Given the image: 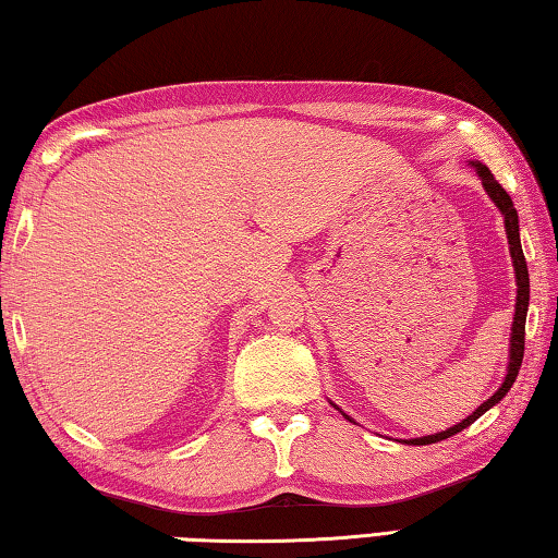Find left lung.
Instances as JSON below:
<instances>
[{
    "label": "left lung",
    "instance_id": "1",
    "mask_svg": "<svg viewBox=\"0 0 558 558\" xmlns=\"http://www.w3.org/2000/svg\"><path fill=\"white\" fill-rule=\"evenodd\" d=\"M475 167L477 177L483 179V186L489 199L495 202V206L505 216V229H507V241H509V253H512V263H514V272H517V302H514V323H512V337H509V364H507V376L499 389L489 396V399L477 405L475 411H472L468 418H462L458 426H452L442 433H436V436H423V438H411L405 442H411V446H430V442H438V440H446L450 436H456L462 428H468L475 423L480 415L485 411L493 409L495 403H499L507 396V391L512 389V384L519 374V366H522V356H524V325H526V310H529V270H526V260H524V251H522V243H519V219H517V209L512 199H509V194L502 189V184L497 182L493 177V172L485 165L480 162H472ZM347 421L349 418L347 413H342Z\"/></svg>",
    "mask_w": 558,
    "mask_h": 558
}]
</instances>
